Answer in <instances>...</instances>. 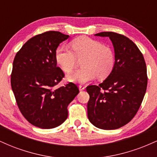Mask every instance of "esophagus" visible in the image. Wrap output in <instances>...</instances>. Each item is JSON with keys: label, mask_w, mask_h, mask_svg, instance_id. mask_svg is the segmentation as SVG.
Instances as JSON below:
<instances>
[{"label": "esophagus", "mask_w": 157, "mask_h": 157, "mask_svg": "<svg viewBox=\"0 0 157 157\" xmlns=\"http://www.w3.org/2000/svg\"><path fill=\"white\" fill-rule=\"evenodd\" d=\"M86 89V87H85L84 86H82V85H80L79 86V89H80V91H83Z\"/></svg>", "instance_id": "1"}]
</instances>
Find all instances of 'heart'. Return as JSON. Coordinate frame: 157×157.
Segmentation results:
<instances>
[{"mask_svg": "<svg viewBox=\"0 0 157 157\" xmlns=\"http://www.w3.org/2000/svg\"><path fill=\"white\" fill-rule=\"evenodd\" d=\"M71 49L60 46L55 52L57 64L65 72L75 68L77 60H82V68L69 74L67 80L76 83H86L97 76L100 80L108 77L115 65V55L110 46L88 37H80L71 41Z\"/></svg>", "mask_w": 157, "mask_h": 157, "instance_id": "1", "label": "heart"}]
</instances>
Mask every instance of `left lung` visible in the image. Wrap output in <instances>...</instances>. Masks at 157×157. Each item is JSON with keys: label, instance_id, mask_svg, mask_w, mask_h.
I'll list each match as a JSON object with an SVG mask.
<instances>
[{"label": "left lung", "instance_id": "1", "mask_svg": "<svg viewBox=\"0 0 157 157\" xmlns=\"http://www.w3.org/2000/svg\"><path fill=\"white\" fill-rule=\"evenodd\" d=\"M94 35L111 40L115 65L102 83L86 88L88 118L98 128L114 130L128 123L140 109L147 89L146 64L136 44L125 36L111 32Z\"/></svg>", "mask_w": 157, "mask_h": 157}]
</instances>
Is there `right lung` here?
Masks as SVG:
<instances>
[{
	"label": "right lung",
	"instance_id": "right-lung-1",
	"mask_svg": "<svg viewBox=\"0 0 157 157\" xmlns=\"http://www.w3.org/2000/svg\"><path fill=\"white\" fill-rule=\"evenodd\" d=\"M69 35L49 31L32 37L16 54L11 86L20 111L32 125L57 127L68 117L67 107L78 94L72 82L57 88L64 77L57 66L55 52Z\"/></svg>",
	"mask_w": 157,
	"mask_h": 157
}]
</instances>
